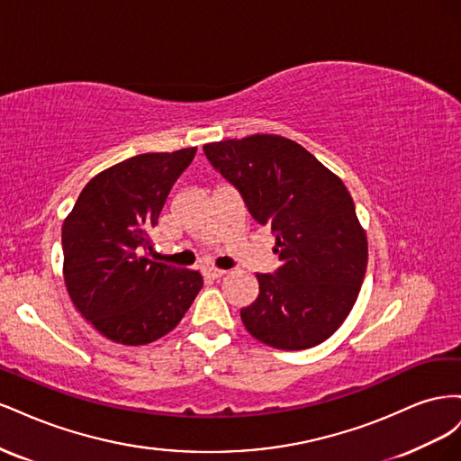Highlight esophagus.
Wrapping results in <instances>:
<instances>
[{
  "label": "esophagus",
  "mask_w": 461,
  "mask_h": 461,
  "mask_svg": "<svg viewBox=\"0 0 461 461\" xmlns=\"http://www.w3.org/2000/svg\"><path fill=\"white\" fill-rule=\"evenodd\" d=\"M227 271H222V269H215V267H207V269H203V276L205 278H212V281H215V278H221L222 275H225Z\"/></svg>",
  "instance_id": "obj_1"
}]
</instances>
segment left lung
<instances>
[{"instance_id": "8db88e82", "label": "left lung", "mask_w": 461, "mask_h": 461, "mask_svg": "<svg viewBox=\"0 0 461 461\" xmlns=\"http://www.w3.org/2000/svg\"><path fill=\"white\" fill-rule=\"evenodd\" d=\"M203 153L276 239L281 265L256 275L259 294L240 310L244 327L278 350L327 340L352 312L367 269V239L350 192L308 149L283 136L213 142Z\"/></svg>"}]
</instances>
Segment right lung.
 Instances as JSON below:
<instances>
[{"label":"right lung","mask_w":461,"mask_h":461,"mask_svg":"<svg viewBox=\"0 0 461 461\" xmlns=\"http://www.w3.org/2000/svg\"><path fill=\"white\" fill-rule=\"evenodd\" d=\"M196 148L140 153L95 175L63 222L65 285L80 315L109 340L165 337L203 286L198 271L146 258L173 185Z\"/></svg>","instance_id":"obj_1"}]
</instances>
